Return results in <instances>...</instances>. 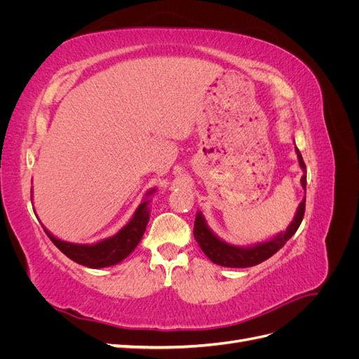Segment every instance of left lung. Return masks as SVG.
<instances>
[{
	"label": "left lung",
	"mask_w": 359,
	"mask_h": 359,
	"mask_svg": "<svg viewBox=\"0 0 359 359\" xmlns=\"http://www.w3.org/2000/svg\"><path fill=\"white\" fill-rule=\"evenodd\" d=\"M295 153L298 156L299 168L304 172V175L301 177V186L304 190H306V186H307L306 163H304L302 156L297 147H295ZM304 211H306V198L301 201L299 206L297 208L295 217H293V220L286 227V231L274 235L273 238H269V240H266V241L257 243L253 245H247V247L233 245V244H229L224 240H222L219 235H215L211 231V227L208 226V223H206L203 214L201 211H198L196 220H194V229H193L194 240L198 241L205 256L217 265L227 266V268L255 266L260 262H264V260L269 259L273 255H276L278 250L290 240L293 233L298 231V227L302 222Z\"/></svg>",
	"instance_id": "1"
}]
</instances>
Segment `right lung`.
Listing matches in <instances>:
<instances>
[{"label": "right lung", "instance_id": "add662e5", "mask_svg": "<svg viewBox=\"0 0 359 359\" xmlns=\"http://www.w3.org/2000/svg\"><path fill=\"white\" fill-rule=\"evenodd\" d=\"M154 191L156 189H149L145 193L144 201L139 203L132 219H130V222L124 227H121L115 235L104 238V240H100L94 244H78L60 240V238L50 233L45 226H41L46 235L50 238V241L69 259H72L73 262L94 269L112 266L123 262L136 248L140 240H142L147 224L149 222V198L151 194H154Z\"/></svg>", "mask_w": 359, "mask_h": 359}]
</instances>
